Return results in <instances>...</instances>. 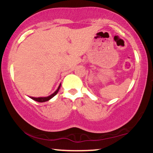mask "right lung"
Instances as JSON below:
<instances>
[{
	"instance_id": "obj_1",
	"label": "right lung",
	"mask_w": 153,
	"mask_h": 153,
	"mask_svg": "<svg viewBox=\"0 0 153 153\" xmlns=\"http://www.w3.org/2000/svg\"><path fill=\"white\" fill-rule=\"evenodd\" d=\"M60 86H61V83L59 84V85L58 88H57V90H56L55 92L53 93V94H52V95H50V96H47V97H39V98L30 97V98H31V99L34 100V101H38V102H45V101H49V100L52 99V98H53L54 96H55V95L57 94V93H58V91H59V88H60Z\"/></svg>"
}]
</instances>
